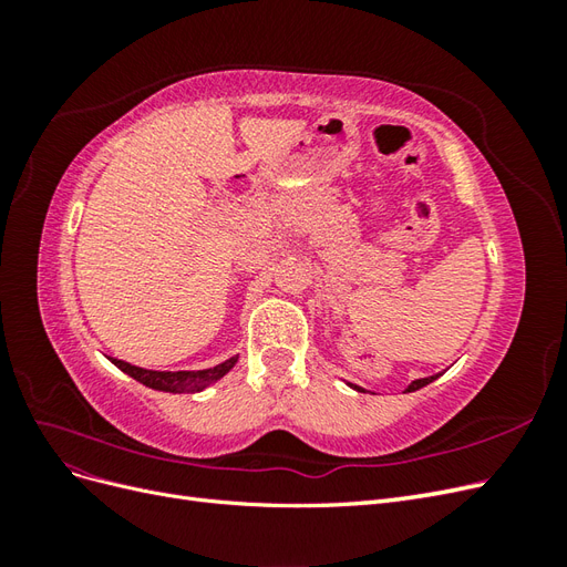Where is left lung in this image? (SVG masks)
<instances>
[{
	"label": "left lung",
	"instance_id": "obj_1",
	"mask_svg": "<svg viewBox=\"0 0 567 567\" xmlns=\"http://www.w3.org/2000/svg\"><path fill=\"white\" fill-rule=\"evenodd\" d=\"M440 375H442V373H435V375H427V379H416L414 383H411V385L406 388V392H414V390H419V388H423V385H427V383H433V381H437V379H440ZM348 385H350V388H354L357 392H367L364 388H359V385H352V383H348Z\"/></svg>",
	"mask_w": 567,
	"mask_h": 567
}]
</instances>
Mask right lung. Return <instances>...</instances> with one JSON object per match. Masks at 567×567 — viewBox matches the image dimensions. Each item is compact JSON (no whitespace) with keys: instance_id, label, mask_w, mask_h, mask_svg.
Instances as JSON below:
<instances>
[{"instance_id":"right-lung-1","label":"right lung","mask_w":567,"mask_h":567,"mask_svg":"<svg viewBox=\"0 0 567 567\" xmlns=\"http://www.w3.org/2000/svg\"><path fill=\"white\" fill-rule=\"evenodd\" d=\"M109 359L120 371L132 375L134 381H140L153 390H163V392H200L208 385L217 383L221 375L229 373L234 369V364L238 362V357H231V359H227V362H221L213 369H200V371H151V369L127 364V362H123V359H113V357H109Z\"/></svg>"}]
</instances>
